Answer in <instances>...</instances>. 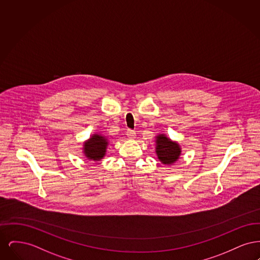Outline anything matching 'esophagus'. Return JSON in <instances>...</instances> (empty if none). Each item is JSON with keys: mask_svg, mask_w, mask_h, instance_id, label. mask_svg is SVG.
Returning <instances> with one entry per match:
<instances>
[{"mask_svg": "<svg viewBox=\"0 0 260 260\" xmlns=\"http://www.w3.org/2000/svg\"><path fill=\"white\" fill-rule=\"evenodd\" d=\"M126 136H127L128 138L134 139V138H136V132H135V131H133V129H127V131H126Z\"/></svg>", "mask_w": 260, "mask_h": 260, "instance_id": "esophagus-1", "label": "esophagus"}]
</instances>
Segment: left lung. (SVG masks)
<instances>
[{"mask_svg": "<svg viewBox=\"0 0 260 260\" xmlns=\"http://www.w3.org/2000/svg\"><path fill=\"white\" fill-rule=\"evenodd\" d=\"M156 153L159 160L165 165H171L179 158L180 148L176 142H173L165 135L157 136Z\"/></svg>", "mask_w": 260, "mask_h": 260, "instance_id": "8db88e82", "label": "left lung"}]
</instances>
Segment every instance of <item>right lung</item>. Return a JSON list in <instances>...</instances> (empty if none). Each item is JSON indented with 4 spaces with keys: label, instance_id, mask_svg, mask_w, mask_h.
Listing matches in <instances>:
<instances>
[{
    "label": "right lung",
    "instance_id": "right-lung-1",
    "mask_svg": "<svg viewBox=\"0 0 260 260\" xmlns=\"http://www.w3.org/2000/svg\"><path fill=\"white\" fill-rule=\"evenodd\" d=\"M107 139L100 135H93L84 144L85 154L89 160L99 161L105 155L107 147Z\"/></svg>",
    "mask_w": 260,
    "mask_h": 260
}]
</instances>
